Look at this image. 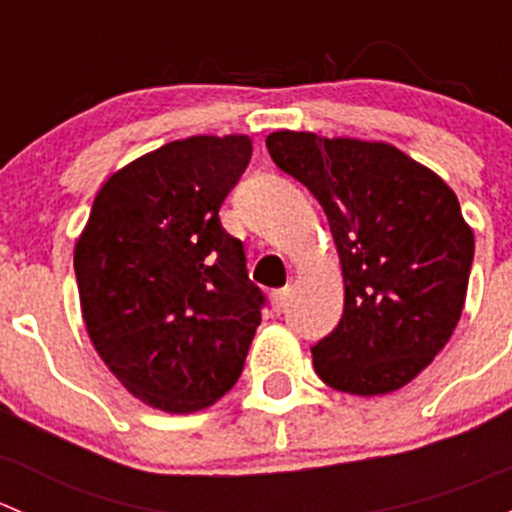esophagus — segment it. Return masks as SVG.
<instances>
[{"instance_id": "obj_1", "label": "esophagus", "mask_w": 512, "mask_h": 512, "mask_svg": "<svg viewBox=\"0 0 512 512\" xmlns=\"http://www.w3.org/2000/svg\"><path fill=\"white\" fill-rule=\"evenodd\" d=\"M270 297H272V309H275L277 314H282L289 307V287L275 289V292H272Z\"/></svg>"}]
</instances>
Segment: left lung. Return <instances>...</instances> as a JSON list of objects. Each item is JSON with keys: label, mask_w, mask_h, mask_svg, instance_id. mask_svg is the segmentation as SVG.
Wrapping results in <instances>:
<instances>
[{"label": "left lung", "mask_w": 512, "mask_h": 512, "mask_svg": "<svg viewBox=\"0 0 512 512\" xmlns=\"http://www.w3.org/2000/svg\"><path fill=\"white\" fill-rule=\"evenodd\" d=\"M267 151L319 200L344 275V312L312 347L324 384L356 396L401 389L461 319L473 232L456 193L389 143L277 131Z\"/></svg>", "instance_id": "1"}]
</instances>
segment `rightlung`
Segmentation results:
<instances>
[{
  "mask_svg": "<svg viewBox=\"0 0 512 512\" xmlns=\"http://www.w3.org/2000/svg\"><path fill=\"white\" fill-rule=\"evenodd\" d=\"M250 156L247 136L165 143L103 183L76 242L91 342L153 409H205L242 374L267 299L220 208Z\"/></svg>",
  "mask_w": 512,
  "mask_h": 512,
  "instance_id": "right-lung-1",
  "label": "right lung"
}]
</instances>
